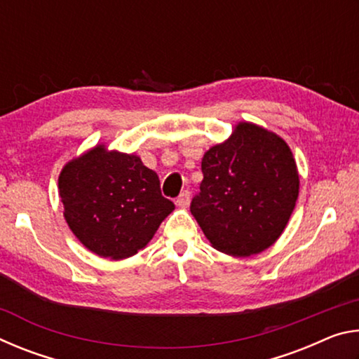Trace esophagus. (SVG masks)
Segmentation results:
<instances>
[{"mask_svg":"<svg viewBox=\"0 0 359 359\" xmlns=\"http://www.w3.org/2000/svg\"><path fill=\"white\" fill-rule=\"evenodd\" d=\"M175 204H177L179 208H188V204H190V191H188V190L182 191L179 194V198H177V201H175Z\"/></svg>","mask_w":359,"mask_h":359,"instance_id":"34e87169","label":"esophagus"}]
</instances>
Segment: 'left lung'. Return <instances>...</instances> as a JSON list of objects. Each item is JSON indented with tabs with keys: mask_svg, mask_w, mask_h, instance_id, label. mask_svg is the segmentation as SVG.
<instances>
[{
	"mask_svg": "<svg viewBox=\"0 0 359 359\" xmlns=\"http://www.w3.org/2000/svg\"><path fill=\"white\" fill-rule=\"evenodd\" d=\"M204 179L190 210L212 247L250 257L280 238L299 194L290 147L276 133L241 121L205 151Z\"/></svg>",
	"mask_w": 359,
	"mask_h": 359,
	"instance_id": "obj_1",
	"label": "left lung"
}]
</instances>
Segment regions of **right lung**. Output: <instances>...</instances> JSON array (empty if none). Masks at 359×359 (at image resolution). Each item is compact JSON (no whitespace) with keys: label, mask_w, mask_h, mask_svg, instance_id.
<instances>
[{"label":"right lung","mask_w":359,"mask_h":359,"mask_svg":"<svg viewBox=\"0 0 359 359\" xmlns=\"http://www.w3.org/2000/svg\"><path fill=\"white\" fill-rule=\"evenodd\" d=\"M58 190L68 226L102 258L136 255L174 210L156 172L141 158L104 145L71 160L60 172Z\"/></svg>","instance_id":"1"}]
</instances>
